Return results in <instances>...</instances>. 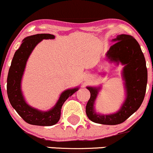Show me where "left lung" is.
Instances as JSON below:
<instances>
[{"label":"left lung","mask_w":153,"mask_h":153,"mask_svg":"<svg viewBox=\"0 0 153 153\" xmlns=\"http://www.w3.org/2000/svg\"><path fill=\"white\" fill-rule=\"evenodd\" d=\"M114 44L106 53V59L116 64L125 66L123 70L126 90V99L117 113L108 115L97 114L94 104L100 87L87 86L90 98L86 106V113L91 121L102 125H114L123 123L139 108L147 83V69L144 54L138 42L131 35H118L114 39Z\"/></svg>","instance_id":"obj_1"}]
</instances>
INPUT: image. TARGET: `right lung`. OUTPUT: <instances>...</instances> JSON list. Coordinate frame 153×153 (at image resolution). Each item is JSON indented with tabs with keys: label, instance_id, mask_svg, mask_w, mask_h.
<instances>
[{
	"label": "right lung",
	"instance_id": "obj_1",
	"mask_svg": "<svg viewBox=\"0 0 153 153\" xmlns=\"http://www.w3.org/2000/svg\"><path fill=\"white\" fill-rule=\"evenodd\" d=\"M50 33H39L22 40L19 49L14 53L7 77V94L11 105L22 120L27 123L39 126H51L59 122L61 109L67 98L78 90V88L67 89L61 94L56 105L48 111H41L26 103L21 91V80L28 57L42 39H54Z\"/></svg>",
	"mask_w": 153,
	"mask_h": 153
}]
</instances>
